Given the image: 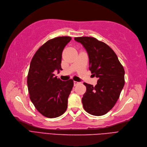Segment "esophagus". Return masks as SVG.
I'll use <instances>...</instances> for the list:
<instances>
[{
	"instance_id": "esophagus-1",
	"label": "esophagus",
	"mask_w": 147,
	"mask_h": 147,
	"mask_svg": "<svg viewBox=\"0 0 147 147\" xmlns=\"http://www.w3.org/2000/svg\"><path fill=\"white\" fill-rule=\"evenodd\" d=\"M80 84V82H79L74 81V86H76L77 85H78V84Z\"/></svg>"
}]
</instances>
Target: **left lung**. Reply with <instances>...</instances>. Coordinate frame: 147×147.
Here are the masks:
<instances>
[{
    "mask_svg": "<svg viewBox=\"0 0 147 147\" xmlns=\"http://www.w3.org/2000/svg\"><path fill=\"white\" fill-rule=\"evenodd\" d=\"M86 49L89 69L98 78L93 86L84 82L86 92L82 98L84 110L93 115L101 116L114 106L125 85V70L116 54L109 46L95 38L76 37Z\"/></svg>",
    "mask_w": 147,
    "mask_h": 147,
    "instance_id": "obj_1",
    "label": "left lung"
}]
</instances>
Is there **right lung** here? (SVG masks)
<instances>
[{
  "label": "right lung",
  "mask_w": 147,
  "mask_h": 147,
  "mask_svg": "<svg viewBox=\"0 0 147 147\" xmlns=\"http://www.w3.org/2000/svg\"><path fill=\"white\" fill-rule=\"evenodd\" d=\"M71 40L70 36H59L48 40L31 60L27 82L30 99L36 110L46 117H58L67 109L73 80L62 81L53 72L62 69V52Z\"/></svg>",
  "instance_id": "add662e5"
}]
</instances>
